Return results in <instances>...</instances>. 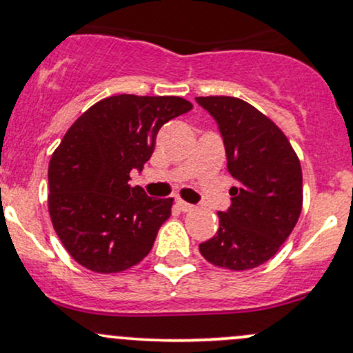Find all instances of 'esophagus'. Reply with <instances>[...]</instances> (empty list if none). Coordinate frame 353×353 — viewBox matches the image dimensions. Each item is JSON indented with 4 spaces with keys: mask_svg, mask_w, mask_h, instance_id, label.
Listing matches in <instances>:
<instances>
[{
    "mask_svg": "<svg viewBox=\"0 0 353 353\" xmlns=\"http://www.w3.org/2000/svg\"><path fill=\"white\" fill-rule=\"evenodd\" d=\"M176 204H177V208H179L181 211H184V212L194 211V206H192V204H189V203H185V201H183V199H177Z\"/></svg>",
    "mask_w": 353,
    "mask_h": 353,
    "instance_id": "1",
    "label": "esophagus"
}]
</instances>
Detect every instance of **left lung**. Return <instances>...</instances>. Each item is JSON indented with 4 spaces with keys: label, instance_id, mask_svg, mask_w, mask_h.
<instances>
[{
    "label": "left lung",
    "instance_id": "1",
    "mask_svg": "<svg viewBox=\"0 0 353 353\" xmlns=\"http://www.w3.org/2000/svg\"><path fill=\"white\" fill-rule=\"evenodd\" d=\"M196 100L218 122L228 170L238 183L230 191L231 208L218 212V233L199 251L219 268H258L278 253L300 218V159L283 130L251 103L226 95Z\"/></svg>",
    "mask_w": 353,
    "mask_h": 353
}]
</instances>
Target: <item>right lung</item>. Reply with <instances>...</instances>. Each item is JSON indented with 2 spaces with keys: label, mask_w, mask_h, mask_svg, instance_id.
<instances>
[{
  "label": "right lung",
  "mask_w": 353,
  "mask_h": 353,
  "mask_svg": "<svg viewBox=\"0 0 353 353\" xmlns=\"http://www.w3.org/2000/svg\"><path fill=\"white\" fill-rule=\"evenodd\" d=\"M183 97H107L85 110L48 165V212L68 254L95 273H120L152 250L174 199L130 185L156 147L159 129L185 114Z\"/></svg>",
  "instance_id": "1"
}]
</instances>
